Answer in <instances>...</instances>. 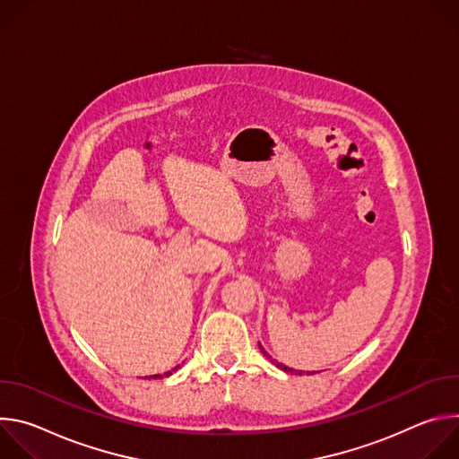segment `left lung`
<instances>
[{"mask_svg": "<svg viewBox=\"0 0 459 459\" xmlns=\"http://www.w3.org/2000/svg\"><path fill=\"white\" fill-rule=\"evenodd\" d=\"M259 349H261V352H264V356H265L267 359H271V361H273V363H274V365H276L278 368H281L283 372H290V374H303L301 370H294V368H290V367H287V365H283V363H278L276 359H273V358H271V356H269V354L265 352V349H264V347H261V345H259ZM307 374H310V372H307ZM312 374H314V372H312Z\"/></svg>", "mask_w": 459, "mask_h": 459, "instance_id": "1", "label": "left lung"}]
</instances>
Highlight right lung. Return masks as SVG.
Listing matches in <instances>:
<instances>
[{"mask_svg": "<svg viewBox=\"0 0 459 459\" xmlns=\"http://www.w3.org/2000/svg\"><path fill=\"white\" fill-rule=\"evenodd\" d=\"M178 368H179V365H178V367H174V368H172V370H169V372H165V374H154V376H151V377H154V379H158V377H163V376H170V374H172V372H176V370H178Z\"/></svg>", "mask_w": 459, "mask_h": 459, "instance_id": "obj_1", "label": "right lung"}]
</instances>
